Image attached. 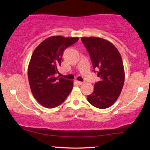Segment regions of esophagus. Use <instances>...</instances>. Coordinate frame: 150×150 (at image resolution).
Listing matches in <instances>:
<instances>
[{
  "label": "esophagus",
  "instance_id": "34e87169",
  "mask_svg": "<svg viewBox=\"0 0 150 150\" xmlns=\"http://www.w3.org/2000/svg\"><path fill=\"white\" fill-rule=\"evenodd\" d=\"M76 83L78 84V85H82V84H83V82H81V81H76Z\"/></svg>",
  "mask_w": 150,
  "mask_h": 150
}]
</instances>
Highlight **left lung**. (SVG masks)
Returning a JSON list of instances; mask_svg holds the SVG:
<instances>
[{
	"instance_id": "8db88e82",
	"label": "left lung",
	"mask_w": 150,
	"mask_h": 150,
	"mask_svg": "<svg viewBox=\"0 0 150 150\" xmlns=\"http://www.w3.org/2000/svg\"><path fill=\"white\" fill-rule=\"evenodd\" d=\"M81 40L89 52L94 71L98 70L100 78L87 100L96 108H107L117 100L124 86L125 72L122 57L116 47L104 39L83 37Z\"/></svg>"
}]
</instances>
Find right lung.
Here are the masks:
<instances>
[{
  "label": "right lung",
  "instance_id": "obj_1",
  "mask_svg": "<svg viewBox=\"0 0 150 150\" xmlns=\"http://www.w3.org/2000/svg\"><path fill=\"white\" fill-rule=\"evenodd\" d=\"M79 39L52 36L43 41L33 51L28 67V82L34 98L44 107L59 106L72 90L73 81L56 74H59L58 67L63 51Z\"/></svg>",
  "mask_w": 150,
  "mask_h": 150
}]
</instances>
